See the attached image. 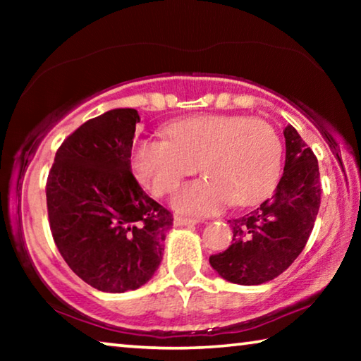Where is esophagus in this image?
I'll return each mask as SVG.
<instances>
[{"instance_id": "34e87169", "label": "esophagus", "mask_w": 361, "mask_h": 361, "mask_svg": "<svg viewBox=\"0 0 361 361\" xmlns=\"http://www.w3.org/2000/svg\"><path fill=\"white\" fill-rule=\"evenodd\" d=\"M197 223H199V219L185 218V216H175V219H173V224L176 226V228H183V226H194Z\"/></svg>"}]
</instances>
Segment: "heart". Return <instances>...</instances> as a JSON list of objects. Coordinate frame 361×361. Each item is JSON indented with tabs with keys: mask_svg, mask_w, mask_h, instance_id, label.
Here are the masks:
<instances>
[{
	"mask_svg": "<svg viewBox=\"0 0 361 361\" xmlns=\"http://www.w3.org/2000/svg\"><path fill=\"white\" fill-rule=\"evenodd\" d=\"M167 140H138L132 167L154 195L172 191L197 170L205 178L188 183L173 194L176 210L209 215L232 200L253 205L277 186L283 146L266 121L243 116H195L169 127Z\"/></svg>",
	"mask_w": 361,
	"mask_h": 361,
	"instance_id": "1",
	"label": "heart"
}]
</instances>
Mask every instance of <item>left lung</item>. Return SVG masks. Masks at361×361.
Returning a JSON list of instances; mask_svg holds the SVG:
<instances>
[{"mask_svg":"<svg viewBox=\"0 0 361 361\" xmlns=\"http://www.w3.org/2000/svg\"><path fill=\"white\" fill-rule=\"evenodd\" d=\"M283 175L272 197L248 215L229 219L232 243L210 256V266L224 280L261 285L291 266L307 243L320 209L317 157L293 126H286Z\"/></svg>","mask_w":361,"mask_h":361,"instance_id":"1","label":"left lung"}]
</instances>
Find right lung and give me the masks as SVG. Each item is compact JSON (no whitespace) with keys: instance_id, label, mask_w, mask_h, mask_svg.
<instances>
[{"instance_id":"add662e5","label":"right lung","mask_w":361,"mask_h":361,"mask_svg":"<svg viewBox=\"0 0 361 361\" xmlns=\"http://www.w3.org/2000/svg\"><path fill=\"white\" fill-rule=\"evenodd\" d=\"M133 108L90 119L60 146L46 185L54 242L85 283L106 293L137 290L162 261L172 213L132 173Z\"/></svg>"}]
</instances>
